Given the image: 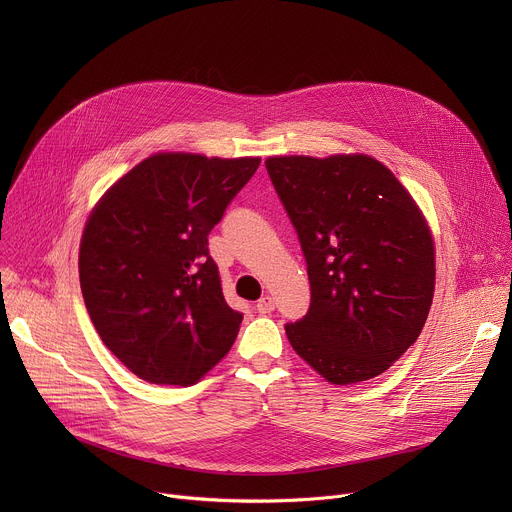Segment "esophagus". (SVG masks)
<instances>
[{"label":"esophagus","mask_w":512,"mask_h":512,"mask_svg":"<svg viewBox=\"0 0 512 512\" xmlns=\"http://www.w3.org/2000/svg\"><path fill=\"white\" fill-rule=\"evenodd\" d=\"M255 308H257L259 314H271V312L275 310V300H273L271 296H263V298L255 304Z\"/></svg>","instance_id":"34e87169"}]
</instances>
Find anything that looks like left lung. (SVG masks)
I'll list each match as a JSON object with an SVG mask.
<instances>
[{
  "label": "left lung",
  "instance_id": "1",
  "mask_svg": "<svg viewBox=\"0 0 512 512\" xmlns=\"http://www.w3.org/2000/svg\"><path fill=\"white\" fill-rule=\"evenodd\" d=\"M294 225L310 279V310L285 324L294 350L332 385L385 373L417 340L433 285V239L411 194L379 160H265Z\"/></svg>",
  "mask_w": 512,
  "mask_h": 512
}]
</instances>
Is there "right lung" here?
Returning <instances> with one entry per match:
<instances>
[{"label": "right lung", "instance_id": "1", "mask_svg": "<svg viewBox=\"0 0 512 512\" xmlns=\"http://www.w3.org/2000/svg\"><path fill=\"white\" fill-rule=\"evenodd\" d=\"M259 164L156 154L93 208L79 253L85 306L139 379L188 387L231 350L243 314L225 302L208 233Z\"/></svg>", "mask_w": 512, "mask_h": 512}]
</instances>
